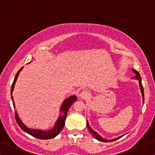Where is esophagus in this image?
Here are the masks:
<instances>
[{"mask_svg":"<svg viewBox=\"0 0 155 155\" xmlns=\"http://www.w3.org/2000/svg\"><path fill=\"white\" fill-rule=\"evenodd\" d=\"M90 96V92H89L88 91H87V90H83V91L80 93V97H81L82 99L88 98Z\"/></svg>","mask_w":155,"mask_h":155,"instance_id":"esophagus-1","label":"esophagus"}]
</instances>
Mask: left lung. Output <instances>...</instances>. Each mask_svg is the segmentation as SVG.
Segmentation results:
<instances>
[{
	"instance_id": "left-lung-1",
	"label": "left lung",
	"mask_w": 155,
	"mask_h": 155,
	"mask_svg": "<svg viewBox=\"0 0 155 155\" xmlns=\"http://www.w3.org/2000/svg\"><path fill=\"white\" fill-rule=\"evenodd\" d=\"M133 71L136 74V76H134V77H133V79H137L138 80V81H139L140 89V91H141V94H142V97H143V102H144V92H143V85H142V83H141V77L140 76V74H138V72L136 71V70H133ZM87 126L88 130H90V132L92 133L94 138H95V139L100 140V141H103V142H108V141H109V142H111V141H114V140H116L117 139H119V138H120L121 137H122V136H120V137H119V138H114V139H112V140H106V139H105V138H102V137H101V136H99V135L97 134V133L95 132V131H94L93 130H92L91 127H90V124H89L87 121Z\"/></svg>"
}]
</instances>
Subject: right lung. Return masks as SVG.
Listing matches in <instances>:
<instances>
[{
    "label": "right lung",
    "instance_id": "obj_1",
    "mask_svg": "<svg viewBox=\"0 0 155 155\" xmlns=\"http://www.w3.org/2000/svg\"><path fill=\"white\" fill-rule=\"evenodd\" d=\"M22 68H21L18 71V72L17 73V74H16L15 79H14L13 84H12V88H11V95H12V102H13L14 108H15V103H14L13 97H12V92H13L14 87H15V84L16 83V81H17V77H18L19 76V72L22 71ZM76 101V96L72 95L64 101L63 105H62L61 106V108H60V112H63V116H60L59 118H58V121H57L56 123H55L54 127H53L52 129H51L50 130L44 131V130H41L28 128V127H27L26 126L22 123V121L19 120L18 114H17V111H15L16 121H17V124H18V125L20 127V128L22 129V130H24L25 132L28 133V134L31 135L32 136L35 137V138H39V139H50V138H54L55 136H58V135L60 133V131L62 130V129L63 128L68 111L69 108H70L71 106L73 103Z\"/></svg>",
    "mask_w": 155,
    "mask_h": 155
}]
</instances>
